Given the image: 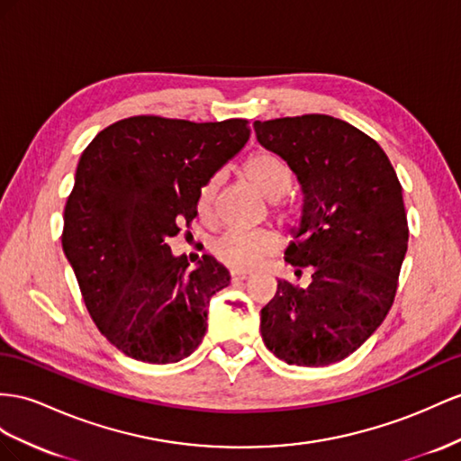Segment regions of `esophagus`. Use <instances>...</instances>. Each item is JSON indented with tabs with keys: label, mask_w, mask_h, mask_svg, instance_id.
<instances>
[{
	"label": "esophagus",
	"mask_w": 461,
	"mask_h": 461,
	"mask_svg": "<svg viewBox=\"0 0 461 461\" xmlns=\"http://www.w3.org/2000/svg\"><path fill=\"white\" fill-rule=\"evenodd\" d=\"M251 278V273H245V270H231V280L233 282H241V280H247Z\"/></svg>",
	"instance_id": "34e87169"
}]
</instances>
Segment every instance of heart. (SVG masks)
<instances>
[{"label": "heart", "mask_w": 461, "mask_h": 461, "mask_svg": "<svg viewBox=\"0 0 461 461\" xmlns=\"http://www.w3.org/2000/svg\"><path fill=\"white\" fill-rule=\"evenodd\" d=\"M243 175L258 193L268 200H276L288 191L290 186V171L278 156L273 151H255L247 158L243 165ZM220 186V176L214 175L203 185L198 193L196 208L203 218H210L214 212L216 193ZM278 247V238L270 230H253L241 231L231 230L223 233L214 243V255L218 261L228 265L235 270H249L268 253H273Z\"/></svg>", "instance_id": "b5f03b06"}]
</instances>
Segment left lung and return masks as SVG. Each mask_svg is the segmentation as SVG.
<instances>
[{
    "label": "left lung",
    "mask_w": 461,
    "mask_h": 461,
    "mask_svg": "<svg viewBox=\"0 0 461 461\" xmlns=\"http://www.w3.org/2000/svg\"><path fill=\"white\" fill-rule=\"evenodd\" d=\"M253 128L296 175L302 214L285 255L296 273L312 270L308 288L278 280L261 310L263 340L288 364H335L374 335L393 303L409 241L403 188L380 144L339 118Z\"/></svg>",
    "instance_id": "8db88e82"
}]
</instances>
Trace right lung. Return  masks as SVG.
Masks as SVG:
<instances>
[{"mask_svg":"<svg viewBox=\"0 0 461 461\" xmlns=\"http://www.w3.org/2000/svg\"><path fill=\"white\" fill-rule=\"evenodd\" d=\"M249 134L243 118L132 116L101 130L81 153L62 249L93 321L126 357L169 364L203 343L210 298L230 273L210 255L188 268L167 240L196 216L200 188Z\"/></svg>","mask_w":461,"mask_h":461,"instance_id":"add662e5","label":"right lung"}]
</instances>
